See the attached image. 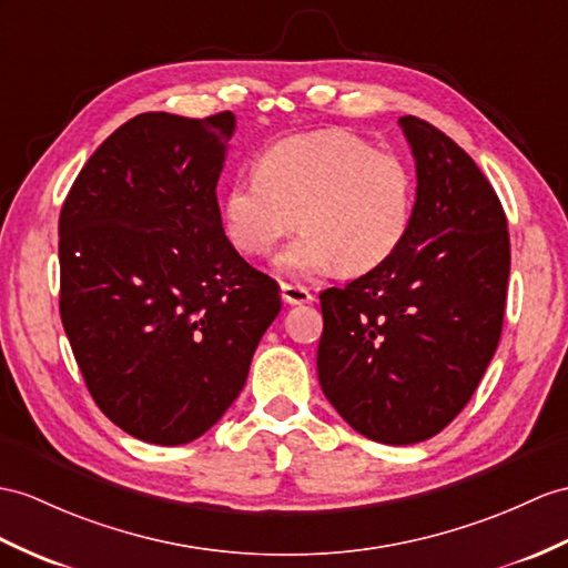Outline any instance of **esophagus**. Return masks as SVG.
Here are the masks:
<instances>
[{
	"mask_svg": "<svg viewBox=\"0 0 568 568\" xmlns=\"http://www.w3.org/2000/svg\"><path fill=\"white\" fill-rule=\"evenodd\" d=\"M282 298L292 306H301V303H311L313 294L301 284H282Z\"/></svg>",
	"mask_w": 568,
	"mask_h": 568,
	"instance_id": "1",
	"label": "esophagus"
}]
</instances>
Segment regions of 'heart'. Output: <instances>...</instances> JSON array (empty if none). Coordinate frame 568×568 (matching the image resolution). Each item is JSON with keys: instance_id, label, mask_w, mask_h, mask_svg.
Instances as JSON below:
<instances>
[{"instance_id": "heart-1", "label": "heart", "mask_w": 568, "mask_h": 568, "mask_svg": "<svg viewBox=\"0 0 568 568\" xmlns=\"http://www.w3.org/2000/svg\"><path fill=\"white\" fill-rule=\"evenodd\" d=\"M412 212L409 165L347 130L280 140L219 200L224 236L245 257L270 255L301 219L306 229L276 260L294 276L378 270L405 243Z\"/></svg>"}]
</instances>
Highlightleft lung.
I'll list each match as a JSON object with an SVG mask.
<instances>
[{
    "label": "left lung",
    "instance_id": "1",
    "mask_svg": "<svg viewBox=\"0 0 568 568\" xmlns=\"http://www.w3.org/2000/svg\"><path fill=\"white\" fill-rule=\"evenodd\" d=\"M417 200L399 251L321 294L317 381L354 432L388 446L458 417L501 337L510 243L504 206L477 163L434 124L399 118Z\"/></svg>",
    "mask_w": 568,
    "mask_h": 568
}]
</instances>
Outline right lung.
Instances as JSON below:
<instances>
[{
    "mask_svg": "<svg viewBox=\"0 0 568 568\" xmlns=\"http://www.w3.org/2000/svg\"><path fill=\"white\" fill-rule=\"evenodd\" d=\"M236 130L142 113L93 151L60 214V315L93 403L122 432L183 446L224 417L282 311L221 229Z\"/></svg>",
    "mask_w": 568,
    "mask_h": 568,
    "instance_id": "1",
    "label": "right lung"
}]
</instances>
